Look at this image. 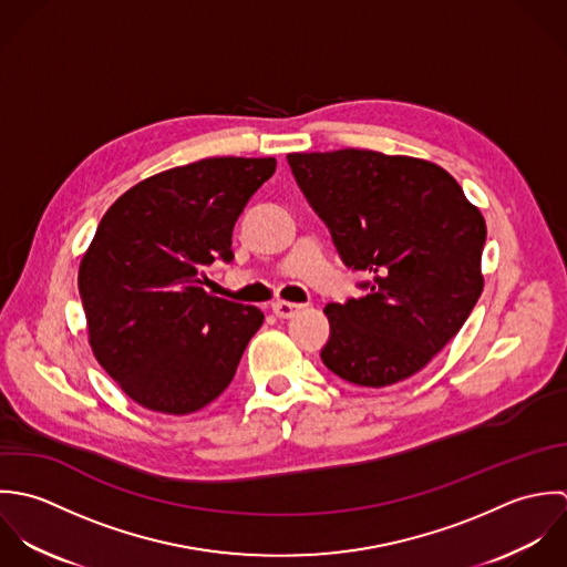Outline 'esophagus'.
<instances>
[{
    "mask_svg": "<svg viewBox=\"0 0 567 567\" xmlns=\"http://www.w3.org/2000/svg\"><path fill=\"white\" fill-rule=\"evenodd\" d=\"M271 309H274V313L278 316V318H282V320H287V318H293L300 309H302V305H296V302H285V300H278V302H274L271 305Z\"/></svg>",
    "mask_w": 567,
    "mask_h": 567,
    "instance_id": "obj_1",
    "label": "esophagus"
}]
</instances>
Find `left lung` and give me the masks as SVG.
<instances>
[{"label":"left lung","mask_w":567,"mask_h":567,"mask_svg":"<svg viewBox=\"0 0 567 567\" xmlns=\"http://www.w3.org/2000/svg\"><path fill=\"white\" fill-rule=\"evenodd\" d=\"M363 298L331 302L320 357L338 377L383 388L425 368L462 329L484 278L486 224L452 175L425 159L341 148L289 153Z\"/></svg>","instance_id":"1"}]
</instances>
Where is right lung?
<instances>
[{
	"mask_svg": "<svg viewBox=\"0 0 567 567\" xmlns=\"http://www.w3.org/2000/svg\"><path fill=\"white\" fill-rule=\"evenodd\" d=\"M274 157H208L153 175L101 219L79 291L99 363L142 408L190 414L234 377L262 311L215 298L204 269L231 262V229Z\"/></svg>",
	"mask_w": 567,
	"mask_h": 567,
	"instance_id": "1",
	"label": "right lung"
}]
</instances>
